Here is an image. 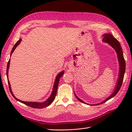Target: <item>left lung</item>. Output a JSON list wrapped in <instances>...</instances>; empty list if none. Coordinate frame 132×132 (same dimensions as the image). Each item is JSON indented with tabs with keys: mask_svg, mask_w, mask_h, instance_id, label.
Instances as JSON below:
<instances>
[{
	"mask_svg": "<svg viewBox=\"0 0 132 132\" xmlns=\"http://www.w3.org/2000/svg\"><path fill=\"white\" fill-rule=\"evenodd\" d=\"M102 36L103 37L102 39V42L107 43L109 44V45L111 46L116 51V52L117 53V58L118 61L119 63V74H118V77L117 79V80L116 82V84L115 85V87L113 90V93H112L109 97H107L105 100H104L103 101L101 102L100 103H96V104H89V103L85 102L84 101H82L81 99L79 98L77 95L75 94L74 93L75 97L79 101H80L82 103H86L89 105H98L100 104H102V103H105L107 101L109 100L113 97L114 96L116 95L119 90H120L121 87L122 85V84L123 80V78H124V75L125 73V70H126V63L125 61V58L123 57V51L121 46L120 43L118 41L117 39H116L112 35L110 34H103Z\"/></svg>",
	"mask_w": 132,
	"mask_h": 132,
	"instance_id": "8db88e82",
	"label": "left lung"
}]
</instances>
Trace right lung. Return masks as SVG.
Listing matches in <instances>:
<instances>
[{"label":"right lung","instance_id":"right-lung-1","mask_svg":"<svg viewBox=\"0 0 132 132\" xmlns=\"http://www.w3.org/2000/svg\"><path fill=\"white\" fill-rule=\"evenodd\" d=\"M21 38H20L19 39V41H18L16 42V43H15V45L14 46L13 49L11 50V53H10V56L12 55V53H13V52L14 51V50H15L16 48V47L20 45V43H21ZM10 59L9 60V62L7 63V68H6V76H7V82H8V85H9V90L10 91V93L11 94L12 96L14 97V98L16 100H17L19 102H20L23 104L29 106H30L32 108H35V109H43V108H45L47 106H50L52 103L53 102V100H54L55 97V96H56L57 94V89H58V84H59V80L60 78H61L62 75L64 73V70L61 71V72H59L57 75L56 76V78L55 79V81L54 82V84H53V89H52V93L51 94V95L49 96V97L45 101H43L42 102H30V101H21L20 100H19L18 98H17L14 95L13 93V91H12L11 88V85H10V81L9 80V79H8V73H9V67H10Z\"/></svg>","mask_w":132,"mask_h":132}]
</instances>
